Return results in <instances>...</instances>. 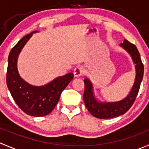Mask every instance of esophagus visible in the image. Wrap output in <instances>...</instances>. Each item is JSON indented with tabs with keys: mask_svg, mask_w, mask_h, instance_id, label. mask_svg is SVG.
<instances>
[{
	"mask_svg": "<svg viewBox=\"0 0 149 149\" xmlns=\"http://www.w3.org/2000/svg\"><path fill=\"white\" fill-rule=\"evenodd\" d=\"M83 74V69L81 66H77L74 68V77H80Z\"/></svg>",
	"mask_w": 149,
	"mask_h": 149,
	"instance_id": "34e87169",
	"label": "esophagus"
}]
</instances>
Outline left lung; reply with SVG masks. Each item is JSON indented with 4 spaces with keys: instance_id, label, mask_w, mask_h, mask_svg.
Listing matches in <instances>:
<instances>
[{
    "instance_id": "left-lung-1",
    "label": "left lung",
    "mask_w": 149,
    "mask_h": 149,
    "mask_svg": "<svg viewBox=\"0 0 149 149\" xmlns=\"http://www.w3.org/2000/svg\"><path fill=\"white\" fill-rule=\"evenodd\" d=\"M120 45L129 52L135 64V80L127 97L121 101L116 102H100L97 101L93 95V85L91 82L88 78L84 80L85 91L83 93V100L85 104L92 116L101 119L117 117L128 111L135 101L143 77L144 66L139 52L135 45L130 43L127 39H124V42Z\"/></svg>"
}]
</instances>
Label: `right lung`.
<instances>
[{"label": "right lung", "mask_w": 149, "mask_h": 149, "mask_svg": "<svg viewBox=\"0 0 149 149\" xmlns=\"http://www.w3.org/2000/svg\"><path fill=\"white\" fill-rule=\"evenodd\" d=\"M36 31L24 36L11 49L8 58L6 84L14 100L19 108L32 116H44L52 111L57 104L61 92L73 79V73L56 78L42 86L30 85L19 76L17 58L28 39Z\"/></svg>", "instance_id": "right-lung-1"}]
</instances>
